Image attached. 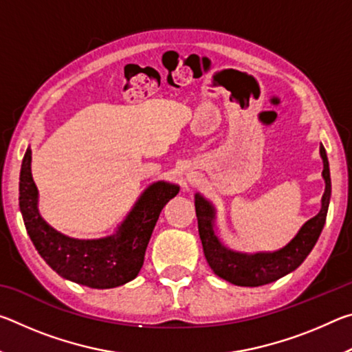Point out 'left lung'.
I'll return each instance as SVG.
<instances>
[{"instance_id": "1", "label": "left lung", "mask_w": 352, "mask_h": 352, "mask_svg": "<svg viewBox=\"0 0 352 352\" xmlns=\"http://www.w3.org/2000/svg\"><path fill=\"white\" fill-rule=\"evenodd\" d=\"M320 153L323 158V178L326 182V189L323 199H321V210L317 216L302 225V228L287 245L278 252L241 254L222 247L212 230L214 208L204 197L195 195V212H197L201 245H204L208 264L217 276L231 284L243 285V287H258V285L276 281L287 273L294 272L296 267H300L318 241L326 222L327 206H329L331 199V172L323 146L320 147Z\"/></svg>"}]
</instances>
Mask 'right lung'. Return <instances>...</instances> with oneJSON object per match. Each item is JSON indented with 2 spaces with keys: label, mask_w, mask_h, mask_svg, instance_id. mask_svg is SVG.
Masks as SVG:
<instances>
[{
  "label": "right lung",
  "mask_w": 352,
  "mask_h": 352,
  "mask_svg": "<svg viewBox=\"0 0 352 352\" xmlns=\"http://www.w3.org/2000/svg\"><path fill=\"white\" fill-rule=\"evenodd\" d=\"M178 194V186L158 182L148 186L118 233L104 239H71L52 230L37 210V188L31 174V148L20 172V210L38 254L58 275L91 289H111L138 275L160 212Z\"/></svg>",
  "instance_id": "right-lung-1"
}]
</instances>
